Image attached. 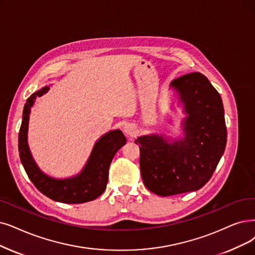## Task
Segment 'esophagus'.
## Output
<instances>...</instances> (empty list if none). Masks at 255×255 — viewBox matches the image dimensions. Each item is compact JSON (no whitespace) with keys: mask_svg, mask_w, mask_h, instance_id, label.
Wrapping results in <instances>:
<instances>
[{"mask_svg":"<svg viewBox=\"0 0 255 255\" xmlns=\"http://www.w3.org/2000/svg\"><path fill=\"white\" fill-rule=\"evenodd\" d=\"M124 131L125 134L128 137H133L135 135V131H136V128L133 125H127L125 128H124Z\"/></svg>","mask_w":255,"mask_h":255,"instance_id":"esophagus-1","label":"esophagus"}]
</instances>
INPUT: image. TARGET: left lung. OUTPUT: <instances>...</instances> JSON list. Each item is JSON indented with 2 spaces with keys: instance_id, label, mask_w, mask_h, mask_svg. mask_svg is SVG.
<instances>
[{
  "instance_id": "8db88e82",
  "label": "left lung",
  "mask_w": 255,
  "mask_h": 255,
  "mask_svg": "<svg viewBox=\"0 0 255 255\" xmlns=\"http://www.w3.org/2000/svg\"><path fill=\"white\" fill-rule=\"evenodd\" d=\"M170 86L179 92L187 113L183 122L185 138L167 143L164 136L147 135L135 141L144 185L162 197L204 186L227 142L222 98L204 75L188 73L172 80Z\"/></svg>"
}]
</instances>
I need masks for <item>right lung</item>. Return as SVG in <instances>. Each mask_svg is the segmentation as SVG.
Wrapping results in <instances>:
<instances>
[{"mask_svg": "<svg viewBox=\"0 0 255 255\" xmlns=\"http://www.w3.org/2000/svg\"><path fill=\"white\" fill-rule=\"evenodd\" d=\"M48 91V87L40 89L30 96L25 104L18 133V152L22 164L34 186L48 198L67 204H80L93 201L106 190L111 162L118 149L126 144L127 138L119 129L109 131L96 142L84 170L78 176L64 180L48 177L37 167L27 143L31 107L37 97L43 96Z\"/></svg>", "mask_w": 255, "mask_h": 255, "instance_id": "obj_1", "label": "right lung"}]
</instances>
